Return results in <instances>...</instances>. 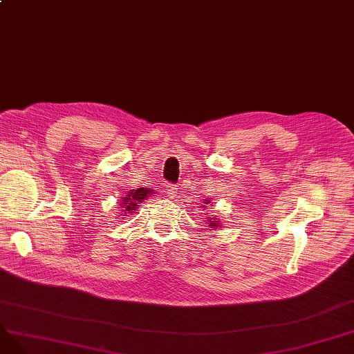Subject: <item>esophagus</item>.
<instances>
[{"mask_svg":"<svg viewBox=\"0 0 354 354\" xmlns=\"http://www.w3.org/2000/svg\"><path fill=\"white\" fill-rule=\"evenodd\" d=\"M165 191H166V195L169 196L171 199H174L175 196H176V194H178V188L175 187L174 183H166V187H165Z\"/></svg>","mask_w":354,"mask_h":354,"instance_id":"obj_1","label":"esophagus"}]
</instances>
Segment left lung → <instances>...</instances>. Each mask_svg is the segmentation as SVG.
<instances>
[{
    "mask_svg": "<svg viewBox=\"0 0 354 354\" xmlns=\"http://www.w3.org/2000/svg\"><path fill=\"white\" fill-rule=\"evenodd\" d=\"M207 203H208V201H207ZM208 218H209L208 221H209V227H211V228H216V227L219 225V224H218V221H215V219H211V216H208Z\"/></svg>",
    "mask_w": 354,
    "mask_h": 354,
    "instance_id": "8db88e82",
    "label": "left lung"
}]
</instances>
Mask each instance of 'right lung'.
<instances>
[{
	"instance_id": "1",
	"label": "right lung",
	"mask_w": 354,
	"mask_h": 354,
	"mask_svg": "<svg viewBox=\"0 0 354 354\" xmlns=\"http://www.w3.org/2000/svg\"><path fill=\"white\" fill-rule=\"evenodd\" d=\"M149 194H152L151 189H146V188H138L136 191H130L124 198L123 202L120 203L122 205V211L124 214H133L136 211V208L139 207V203L143 202Z\"/></svg>"
}]
</instances>
